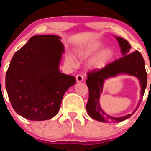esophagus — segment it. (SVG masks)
<instances>
[{"mask_svg": "<svg viewBox=\"0 0 151 151\" xmlns=\"http://www.w3.org/2000/svg\"><path fill=\"white\" fill-rule=\"evenodd\" d=\"M76 80H77V83H80V82H83L84 80V77L81 74H78V75L76 76Z\"/></svg>", "mask_w": 151, "mask_h": 151, "instance_id": "esophagus-1", "label": "esophagus"}]
</instances>
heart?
Masks as SVG:
<instances>
[{"label": "heart", "mask_w": 151, "mask_h": 151, "mask_svg": "<svg viewBox=\"0 0 151 151\" xmlns=\"http://www.w3.org/2000/svg\"><path fill=\"white\" fill-rule=\"evenodd\" d=\"M104 47V44L99 41H94L85 45L80 51L82 57H88L96 54ZM99 52V51H98ZM114 55L113 50L111 48H104L97 53L90 61V65L94 68H101L104 67L107 62L112 58ZM66 60L68 65L74 66L76 65V58L73 55L70 54L66 57Z\"/></svg>", "instance_id": "heart-1"}]
</instances>
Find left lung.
Masks as SVG:
<instances>
[{
  "mask_svg": "<svg viewBox=\"0 0 151 151\" xmlns=\"http://www.w3.org/2000/svg\"><path fill=\"white\" fill-rule=\"evenodd\" d=\"M118 40L123 57L109 63L101 69H95L88 73L86 84L89 89V99L86 105L88 115L93 119L104 123L121 122L130 118L137 111L140 102L131 114L123 117H113L104 112L99 102L100 95L102 93L104 81L120 74H128L136 77L141 86V99L147 86V73L142 55L139 51L130 53L131 45L126 39L115 36Z\"/></svg>",
  "mask_w": 151,
  "mask_h": 151,
  "instance_id": "obj_1",
  "label": "left lung"
}]
</instances>
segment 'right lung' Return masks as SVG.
<instances>
[{
	"mask_svg": "<svg viewBox=\"0 0 151 151\" xmlns=\"http://www.w3.org/2000/svg\"><path fill=\"white\" fill-rule=\"evenodd\" d=\"M54 35H36L14 53L6 74L12 107L30 121L55 116L66 91L76 83L74 76L59 70L64 46Z\"/></svg>",
	"mask_w": 151,
	"mask_h": 151,
	"instance_id": "add662e5",
	"label": "right lung"
}]
</instances>
